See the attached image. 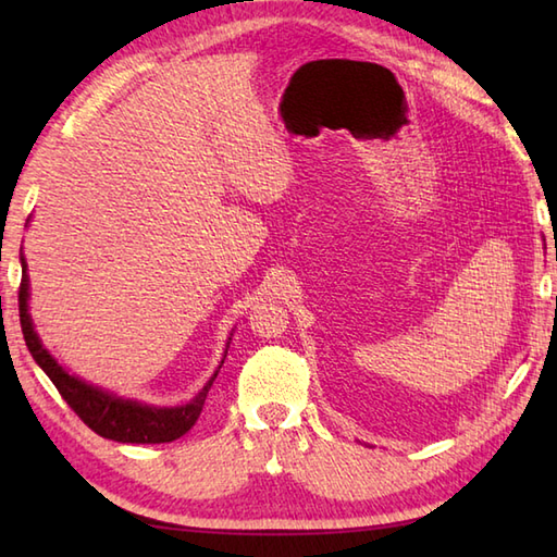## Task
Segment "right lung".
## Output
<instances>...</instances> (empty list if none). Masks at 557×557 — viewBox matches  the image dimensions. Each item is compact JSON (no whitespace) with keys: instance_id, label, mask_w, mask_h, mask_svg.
I'll list each match as a JSON object with an SVG mask.
<instances>
[{"instance_id":"1","label":"right lung","mask_w":557,"mask_h":557,"mask_svg":"<svg viewBox=\"0 0 557 557\" xmlns=\"http://www.w3.org/2000/svg\"><path fill=\"white\" fill-rule=\"evenodd\" d=\"M21 285H18V315H21V330L23 339H26L28 351L33 354L35 363L47 373V377L54 383L59 395L64 397L66 405L76 411V417L96 431L102 437H110L116 443H172L182 437L186 431L194 429L200 411H203L208 389L215 381L210 377L208 385L200 389L194 401L184 407L172 409H158L148 405H138L132 399L114 397L110 393L92 387L88 383L78 381L76 375H69L62 366H59L47 349H42L38 335H35L30 315H28V275H26V260L21 258Z\"/></svg>"}]
</instances>
